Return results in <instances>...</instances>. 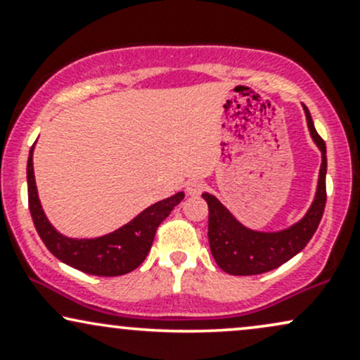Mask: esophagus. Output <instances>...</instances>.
<instances>
[{"instance_id": "34e87169", "label": "esophagus", "mask_w": 360, "mask_h": 360, "mask_svg": "<svg viewBox=\"0 0 360 360\" xmlns=\"http://www.w3.org/2000/svg\"><path fill=\"white\" fill-rule=\"evenodd\" d=\"M205 188H206L205 181L191 179V181H188V184H186V193L191 194V196H196V194H200Z\"/></svg>"}]
</instances>
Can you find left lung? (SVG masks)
Returning a JSON list of instances; mask_svg holds the SVG:
<instances>
[{
	"label": "left lung",
	"instance_id": "left-lung-1",
	"mask_svg": "<svg viewBox=\"0 0 360 360\" xmlns=\"http://www.w3.org/2000/svg\"><path fill=\"white\" fill-rule=\"evenodd\" d=\"M304 115L313 142L321 150L318 188L311 206L298 223L281 232H257L243 226L213 194L203 193L208 203V240L213 259L221 271L232 276H255L278 269L307 247L315 235L326 203V147L313 125L307 106Z\"/></svg>",
	"mask_w": 360,
	"mask_h": 360
}]
</instances>
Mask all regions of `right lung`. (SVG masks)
<instances>
[{"label":"right lung","mask_w":360,"mask_h":360,"mask_svg":"<svg viewBox=\"0 0 360 360\" xmlns=\"http://www.w3.org/2000/svg\"><path fill=\"white\" fill-rule=\"evenodd\" d=\"M27 183L28 208L45 247L57 259L74 269H79L86 274L105 276V278L123 276L137 269L150 250L157 226L166 220L174 206L179 205L184 198V193L181 191L166 200L157 201L122 229L103 237L69 238L53 229L40 205L34 176V146L28 154Z\"/></svg>","instance_id":"right-lung-1"}]
</instances>
